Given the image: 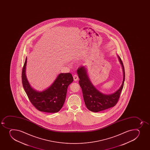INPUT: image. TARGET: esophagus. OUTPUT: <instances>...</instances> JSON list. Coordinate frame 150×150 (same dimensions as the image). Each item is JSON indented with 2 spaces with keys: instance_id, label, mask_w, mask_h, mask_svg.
<instances>
[{
  "instance_id": "obj_1",
  "label": "esophagus",
  "mask_w": 150,
  "mask_h": 150,
  "mask_svg": "<svg viewBox=\"0 0 150 150\" xmlns=\"http://www.w3.org/2000/svg\"><path fill=\"white\" fill-rule=\"evenodd\" d=\"M73 78H74V80L75 81H77L78 80V76L77 75H76V74H75L74 76H73Z\"/></svg>"
}]
</instances>
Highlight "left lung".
<instances>
[{
  "instance_id": "obj_1",
  "label": "left lung",
  "mask_w": 150,
  "mask_h": 150,
  "mask_svg": "<svg viewBox=\"0 0 150 150\" xmlns=\"http://www.w3.org/2000/svg\"><path fill=\"white\" fill-rule=\"evenodd\" d=\"M117 57L123 69V82L119 88L113 93L105 94L98 91L90 80L86 67L81 66L78 68L77 73L80 79L79 84L82 88L85 105L89 110L97 112L114 107L117 103L123 89L125 78L123 62L120 57L118 55Z\"/></svg>"
}]
</instances>
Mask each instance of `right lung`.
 Here are the masks:
<instances>
[{"label":"right lung","instance_id":"1","mask_svg":"<svg viewBox=\"0 0 150 150\" xmlns=\"http://www.w3.org/2000/svg\"><path fill=\"white\" fill-rule=\"evenodd\" d=\"M27 57L22 72V85L30 102L37 110L45 112H57L61 110L67 96L68 86L73 81L70 73H60L53 83L42 91L32 88L27 80L26 69Z\"/></svg>","mask_w":150,"mask_h":150}]
</instances>
